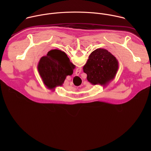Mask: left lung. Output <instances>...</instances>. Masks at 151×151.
Masks as SVG:
<instances>
[{"instance_id": "left-lung-1", "label": "left lung", "mask_w": 151, "mask_h": 151, "mask_svg": "<svg viewBox=\"0 0 151 151\" xmlns=\"http://www.w3.org/2000/svg\"><path fill=\"white\" fill-rule=\"evenodd\" d=\"M118 68V61L114 55L104 48H98L91 53L83 70L92 85L106 87L115 78Z\"/></svg>"}]
</instances>
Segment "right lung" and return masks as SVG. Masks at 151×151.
Returning a JSON list of instances; mask_svg holds the SVG:
<instances>
[{
    "instance_id": "1",
    "label": "right lung",
    "mask_w": 151,
    "mask_h": 151,
    "mask_svg": "<svg viewBox=\"0 0 151 151\" xmlns=\"http://www.w3.org/2000/svg\"><path fill=\"white\" fill-rule=\"evenodd\" d=\"M75 66L70 61L66 53L60 50H52L40 58L37 70L46 87L54 90L62 86L66 76L72 75Z\"/></svg>"
}]
</instances>
